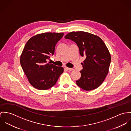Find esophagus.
<instances>
[{
  "label": "esophagus",
  "instance_id": "1",
  "mask_svg": "<svg viewBox=\"0 0 131 131\" xmlns=\"http://www.w3.org/2000/svg\"><path fill=\"white\" fill-rule=\"evenodd\" d=\"M67 70H69V71H72L73 70V68H68V67H66L65 68Z\"/></svg>",
  "mask_w": 131,
  "mask_h": 131
}]
</instances>
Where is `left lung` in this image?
I'll return each mask as SVG.
<instances>
[{
    "label": "left lung",
    "instance_id": "obj_1",
    "mask_svg": "<svg viewBox=\"0 0 131 131\" xmlns=\"http://www.w3.org/2000/svg\"><path fill=\"white\" fill-rule=\"evenodd\" d=\"M65 38L76 43L80 55L85 57L77 85L86 91L99 87L108 74L111 61L105 44L99 37L82 31L70 32Z\"/></svg>",
    "mask_w": 131,
    "mask_h": 131
}]
</instances>
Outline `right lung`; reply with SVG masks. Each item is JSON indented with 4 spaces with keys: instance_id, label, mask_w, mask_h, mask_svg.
<instances>
[{
    "instance_id": "1",
    "label": "right lung",
    "mask_w": 131,
    "mask_h": 131,
    "mask_svg": "<svg viewBox=\"0 0 131 131\" xmlns=\"http://www.w3.org/2000/svg\"><path fill=\"white\" fill-rule=\"evenodd\" d=\"M64 33L38 34L26 44L20 63L30 84L39 90L48 89L56 83L64 69L48 62L55 52V46Z\"/></svg>"
}]
</instances>
